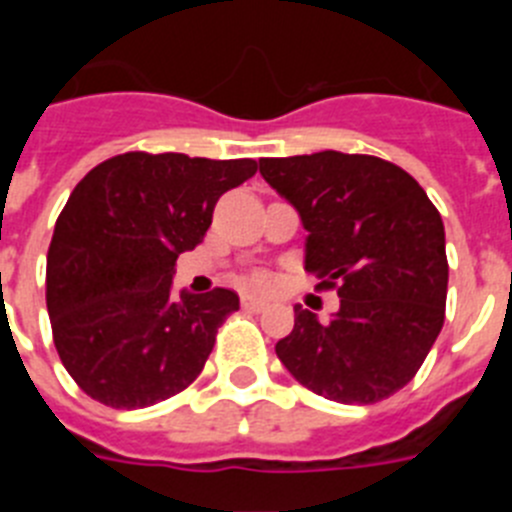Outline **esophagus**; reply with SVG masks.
<instances>
[{"mask_svg": "<svg viewBox=\"0 0 512 512\" xmlns=\"http://www.w3.org/2000/svg\"><path fill=\"white\" fill-rule=\"evenodd\" d=\"M243 307L251 312H261L266 310V300H261V297H253V295H243Z\"/></svg>", "mask_w": 512, "mask_h": 512, "instance_id": "1", "label": "esophagus"}]
</instances>
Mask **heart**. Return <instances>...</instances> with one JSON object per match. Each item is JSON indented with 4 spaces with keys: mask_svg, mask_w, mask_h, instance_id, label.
Segmentation results:
<instances>
[{
    "mask_svg": "<svg viewBox=\"0 0 512 512\" xmlns=\"http://www.w3.org/2000/svg\"><path fill=\"white\" fill-rule=\"evenodd\" d=\"M256 284H259V287H264V284H266V279H256Z\"/></svg>",
    "mask_w": 512,
    "mask_h": 512,
    "instance_id": "b5f03b06",
    "label": "heart"
}]
</instances>
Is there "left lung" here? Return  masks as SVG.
Here are the masks:
<instances>
[{"mask_svg":"<svg viewBox=\"0 0 512 512\" xmlns=\"http://www.w3.org/2000/svg\"><path fill=\"white\" fill-rule=\"evenodd\" d=\"M259 171L307 230L305 269L338 284L341 307L320 323L295 305L277 341L287 372L343 405L402 390L443 325L446 233L428 194L400 166L361 153L261 158Z\"/></svg>","mask_w":512,"mask_h":512,"instance_id":"obj_1","label":"left lung"}]
</instances>
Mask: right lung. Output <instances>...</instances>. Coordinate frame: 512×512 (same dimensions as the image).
Returning <instances> with one entry per match:
<instances>
[{
    "label": "right lung",
    "instance_id": "obj_1",
    "mask_svg": "<svg viewBox=\"0 0 512 512\" xmlns=\"http://www.w3.org/2000/svg\"><path fill=\"white\" fill-rule=\"evenodd\" d=\"M256 161L122 153L74 187L48 248L45 302L66 372L102 405L148 408L200 377L241 300L174 292L179 253L205 238L220 194Z\"/></svg>",
    "mask_w": 512,
    "mask_h": 512
}]
</instances>
